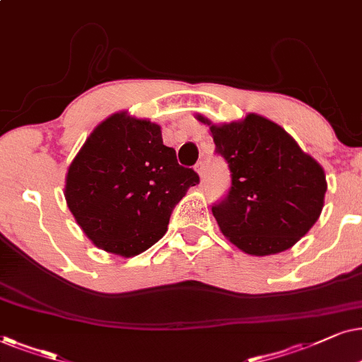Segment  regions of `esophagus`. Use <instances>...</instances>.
Segmentation results:
<instances>
[{
  "label": "esophagus",
  "mask_w": 362,
  "mask_h": 362,
  "mask_svg": "<svg viewBox=\"0 0 362 362\" xmlns=\"http://www.w3.org/2000/svg\"><path fill=\"white\" fill-rule=\"evenodd\" d=\"M195 170H197V173H199V177L202 178V180H204V178H205V167H204V163H202V162L197 163Z\"/></svg>",
  "instance_id": "1"
}]
</instances>
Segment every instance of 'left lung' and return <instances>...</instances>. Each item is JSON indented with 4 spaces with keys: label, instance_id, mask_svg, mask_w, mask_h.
Segmentation results:
<instances>
[{
    "label": "left lung",
    "instance_id": "1",
    "mask_svg": "<svg viewBox=\"0 0 362 362\" xmlns=\"http://www.w3.org/2000/svg\"><path fill=\"white\" fill-rule=\"evenodd\" d=\"M209 125L216 152L228 162L231 189L211 206L221 233L253 257L291 248L320 218L326 173L281 125L258 114Z\"/></svg>",
    "mask_w": 362,
    "mask_h": 362
}]
</instances>
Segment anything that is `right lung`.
<instances>
[{
    "instance_id": "1",
    "label": "right lung",
    "mask_w": 362,
    "mask_h": 362,
    "mask_svg": "<svg viewBox=\"0 0 362 362\" xmlns=\"http://www.w3.org/2000/svg\"><path fill=\"white\" fill-rule=\"evenodd\" d=\"M197 184L199 175L163 146L160 125L120 110L95 125L72 158L64 197L95 247L131 258L165 235L173 206Z\"/></svg>"
}]
</instances>
